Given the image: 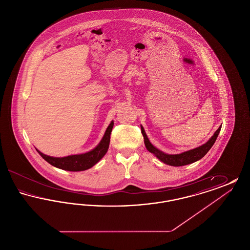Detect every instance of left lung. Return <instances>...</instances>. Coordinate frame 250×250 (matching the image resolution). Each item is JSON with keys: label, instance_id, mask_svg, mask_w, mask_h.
<instances>
[{"label": "left lung", "instance_id": "8db88e82", "mask_svg": "<svg viewBox=\"0 0 250 250\" xmlns=\"http://www.w3.org/2000/svg\"><path fill=\"white\" fill-rule=\"evenodd\" d=\"M141 128H142V133H143V139H144L145 147L150 153L155 155L161 162L165 163L167 165L180 167L188 165V164L194 163V162L202 159V157L209 152V150L214 145V142H215V140H216V138H217V136L220 132V129H221V125L218 127L217 130L214 132V135L210 138V140L207 143L202 144V145L195 148V149H192V150L181 153V154H177V155L166 154V153L160 151L159 149H157L149 141L143 125H141Z\"/></svg>", "mask_w": 250, "mask_h": 250}]
</instances>
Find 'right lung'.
Segmentation results:
<instances>
[{"instance_id":"1","label":"right lung","mask_w":250,"mask_h":250,"mask_svg":"<svg viewBox=\"0 0 250 250\" xmlns=\"http://www.w3.org/2000/svg\"><path fill=\"white\" fill-rule=\"evenodd\" d=\"M113 124H114L113 121H111L105 131V134L102 140L100 141V143H98L93 150L87 153L80 154V155H67L63 157H54V156L44 155L37 149L36 151L50 165L56 167L61 169L69 170V171L86 170L95 166V164L106 155L109 142H110V134L113 127Z\"/></svg>"}]
</instances>
